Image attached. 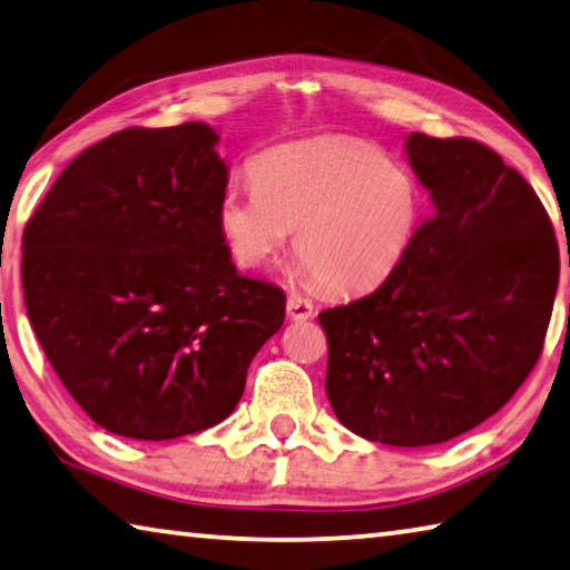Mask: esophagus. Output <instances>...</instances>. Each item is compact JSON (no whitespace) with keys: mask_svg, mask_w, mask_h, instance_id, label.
Here are the masks:
<instances>
[{"mask_svg":"<svg viewBox=\"0 0 570 570\" xmlns=\"http://www.w3.org/2000/svg\"><path fill=\"white\" fill-rule=\"evenodd\" d=\"M287 317L291 321H307V317H313V303L297 293L287 295Z\"/></svg>","mask_w":570,"mask_h":570,"instance_id":"obj_1","label":"esophagus"}]
</instances>
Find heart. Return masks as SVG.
Wrapping results in <instances>:
<instances>
[{
    "mask_svg": "<svg viewBox=\"0 0 570 570\" xmlns=\"http://www.w3.org/2000/svg\"><path fill=\"white\" fill-rule=\"evenodd\" d=\"M253 187L219 197L217 223L239 267L273 263L293 229L303 273L333 293L391 277L425 213L421 179L381 147L317 137L269 147L249 163Z\"/></svg>",
    "mask_w": 570,
    "mask_h": 570,
    "instance_id": "obj_1",
    "label": "heart"
}]
</instances>
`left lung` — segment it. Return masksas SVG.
<instances>
[{"instance_id": "obj_1", "label": "left lung", "mask_w": 570, "mask_h": 570, "mask_svg": "<svg viewBox=\"0 0 570 570\" xmlns=\"http://www.w3.org/2000/svg\"><path fill=\"white\" fill-rule=\"evenodd\" d=\"M405 153L433 215L377 291L317 321L337 421L421 448L481 425L531 375L561 259L543 203L491 147L413 132Z\"/></svg>"}]
</instances>
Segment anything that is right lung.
I'll use <instances>...</instances> for the list:
<instances>
[{"label": "right lung", "mask_w": 570, "mask_h": 570, "mask_svg": "<svg viewBox=\"0 0 570 570\" xmlns=\"http://www.w3.org/2000/svg\"><path fill=\"white\" fill-rule=\"evenodd\" d=\"M215 129L127 127L87 147L22 237L29 323L105 431L173 441L235 411L285 295L243 277L219 233Z\"/></svg>", "instance_id": "1"}]
</instances>
